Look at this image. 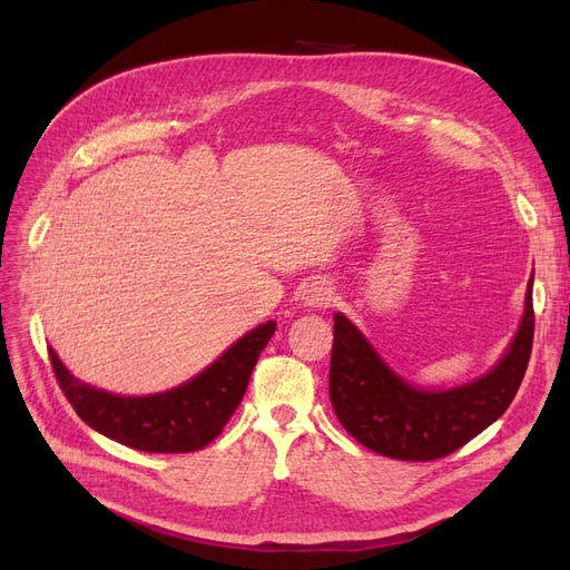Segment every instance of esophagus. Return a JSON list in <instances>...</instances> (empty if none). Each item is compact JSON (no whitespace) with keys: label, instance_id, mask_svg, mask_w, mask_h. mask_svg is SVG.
<instances>
[{"label":"esophagus","instance_id":"1","mask_svg":"<svg viewBox=\"0 0 570 570\" xmlns=\"http://www.w3.org/2000/svg\"><path fill=\"white\" fill-rule=\"evenodd\" d=\"M301 301L305 307L309 309H323L333 303V286L323 282V279H316V282H309L305 288H303V295Z\"/></svg>","mask_w":570,"mask_h":570}]
</instances>
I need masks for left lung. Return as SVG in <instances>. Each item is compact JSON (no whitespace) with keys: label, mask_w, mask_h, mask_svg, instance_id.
Listing matches in <instances>:
<instances>
[{"label":"left lung","mask_w":570,"mask_h":570,"mask_svg":"<svg viewBox=\"0 0 570 570\" xmlns=\"http://www.w3.org/2000/svg\"><path fill=\"white\" fill-rule=\"evenodd\" d=\"M531 286L533 279L518 335L501 361L451 391L411 385L344 314H335L331 402L337 421L357 443L393 460L430 462L455 453L503 415L524 379L533 342Z\"/></svg>","instance_id":"left-lung-1"}]
</instances>
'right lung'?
Returning a JSON list of instances; mask_svg holds the SVG:
<instances>
[{
  "mask_svg": "<svg viewBox=\"0 0 570 570\" xmlns=\"http://www.w3.org/2000/svg\"><path fill=\"white\" fill-rule=\"evenodd\" d=\"M275 327V321L254 327L198 376L145 397L112 395L80 383L52 348L48 353L59 387L89 428L136 451L191 453L215 441L230 421Z\"/></svg>",
  "mask_w": 570,
  "mask_h": 570,
  "instance_id": "obj_1",
  "label": "right lung"
}]
</instances>
